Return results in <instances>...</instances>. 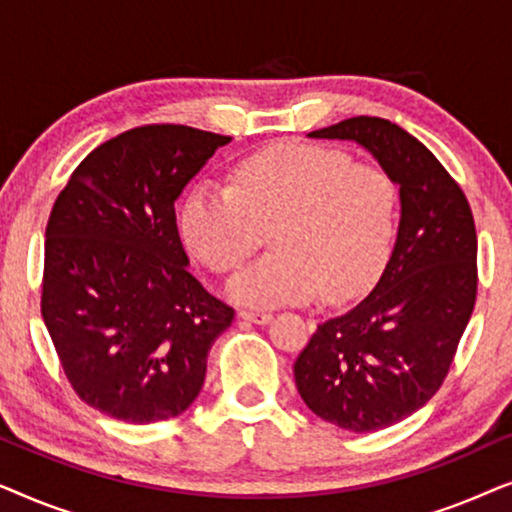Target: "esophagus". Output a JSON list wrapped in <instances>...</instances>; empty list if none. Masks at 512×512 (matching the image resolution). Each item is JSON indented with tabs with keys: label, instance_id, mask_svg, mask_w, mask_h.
<instances>
[{
	"label": "esophagus",
	"instance_id": "esophagus-1",
	"mask_svg": "<svg viewBox=\"0 0 512 512\" xmlns=\"http://www.w3.org/2000/svg\"><path fill=\"white\" fill-rule=\"evenodd\" d=\"M237 317L244 319V321H251V324H258V326L270 324V321H272V314H270V312H251V310H240V312H237Z\"/></svg>",
	"mask_w": 512,
	"mask_h": 512
}]
</instances>
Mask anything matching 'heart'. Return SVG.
<instances>
[{"mask_svg":"<svg viewBox=\"0 0 512 512\" xmlns=\"http://www.w3.org/2000/svg\"><path fill=\"white\" fill-rule=\"evenodd\" d=\"M398 188L380 167L345 151L277 144L244 158L233 186L200 181L181 205L186 247L214 272L249 258L272 228L275 251L228 282L240 305L326 303L361 296L387 263Z\"/></svg>","mask_w":512,"mask_h":512,"instance_id":"obj_1","label":"heart"}]
</instances>
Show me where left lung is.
Segmentation results:
<instances>
[{"instance_id":"left-lung-1","label":"left lung","mask_w":512,"mask_h":512,"mask_svg":"<svg viewBox=\"0 0 512 512\" xmlns=\"http://www.w3.org/2000/svg\"><path fill=\"white\" fill-rule=\"evenodd\" d=\"M373 153L401 195L394 251L373 291L324 321L293 363L314 415L380 431L433 398L452 366L478 293V237L464 191L426 146L375 116L314 130Z\"/></svg>"}]
</instances>
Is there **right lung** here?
<instances>
[{
    "label": "right lung",
    "instance_id": "obj_1",
    "mask_svg": "<svg viewBox=\"0 0 512 512\" xmlns=\"http://www.w3.org/2000/svg\"><path fill=\"white\" fill-rule=\"evenodd\" d=\"M230 137L144 125L90 151L48 216L41 317L69 384L130 424L198 398L235 310L188 272L174 202Z\"/></svg>",
    "mask_w": 512,
    "mask_h": 512
}]
</instances>
